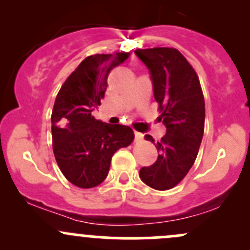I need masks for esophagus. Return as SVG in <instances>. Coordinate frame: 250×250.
<instances>
[{
    "mask_svg": "<svg viewBox=\"0 0 250 250\" xmlns=\"http://www.w3.org/2000/svg\"><path fill=\"white\" fill-rule=\"evenodd\" d=\"M141 139H143V133L135 131V141H141Z\"/></svg>",
    "mask_w": 250,
    "mask_h": 250,
    "instance_id": "34e87169",
    "label": "esophagus"
}]
</instances>
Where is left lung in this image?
<instances>
[{
    "instance_id": "left-lung-1",
    "label": "left lung",
    "mask_w": 250,
    "mask_h": 250,
    "mask_svg": "<svg viewBox=\"0 0 250 250\" xmlns=\"http://www.w3.org/2000/svg\"><path fill=\"white\" fill-rule=\"evenodd\" d=\"M150 72L154 98L162 114L158 120L167 128L156 146L154 165L139 170V178L151 188H173L186 176L197 158L204 135L205 101L197 72L176 49L136 50Z\"/></svg>"
}]
</instances>
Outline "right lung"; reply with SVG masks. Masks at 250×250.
I'll return each instance as SVG.
<instances>
[{"label":"right lung","instance_id":"right-lung-1","mask_svg":"<svg viewBox=\"0 0 250 250\" xmlns=\"http://www.w3.org/2000/svg\"><path fill=\"white\" fill-rule=\"evenodd\" d=\"M127 57L125 52L87 57L62 85L53 104V154L63 175L81 188L100 185L114 152L135 137L128 126L104 123L92 114L106 93L109 71Z\"/></svg>","mask_w":250,"mask_h":250}]
</instances>
